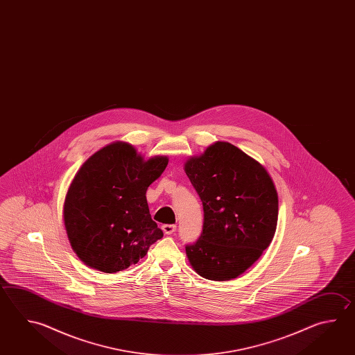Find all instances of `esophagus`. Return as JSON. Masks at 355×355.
Here are the masks:
<instances>
[{
    "label": "esophagus",
    "instance_id": "obj_1",
    "mask_svg": "<svg viewBox=\"0 0 355 355\" xmlns=\"http://www.w3.org/2000/svg\"><path fill=\"white\" fill-rule=\"evenodd\" d=\"M162 230H163V232L166 234H172L175 232L177 226H175V225H163Z\"/></svg>",
    "mask_w": 355,
    "mask_h": 355
}]
</instances>
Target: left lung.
I'll return each instance as SVG.
<instances>
[{
  "label": "left lung",
  "mask_w": 355,
  "mask_h": 355,
  "mask_svg": "<svg viewBox=\"0 0 355 355\" xmlns=\"http://www.w3.org/2000/svg\"><path fill=\"white\" fill-rule=\"evenodd\" d=\"M184 171L203 205V227L186 245L196 272L208 280L243 274L272 241L279 200L260 163L226 141L191 158Z\"/></svg>",
  "instance_id": "8db88e82"
}]
</instances>
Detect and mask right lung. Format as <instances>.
Returning a JSON list of instances; mask_svg holds the SVG:
<instances>
[{
    "mask_svg": "<svg viewBox=\"0 0 355 355\" xmlns=\"http://www.w3.org/2000/svg\"><path fill=\"white\" fill-rule=\"evenodd\" d=\"M167 164V157L143 162L132 146L114 143L81 166L64 205L67 237L81 261L118 272L135 265L163 237L146 192Z\"/></svg>",
    "mask_w": 355,
    "mask_h": 355,
    "instance_id": "obj_1",
    "label": "right lung"
}]
</instances>
